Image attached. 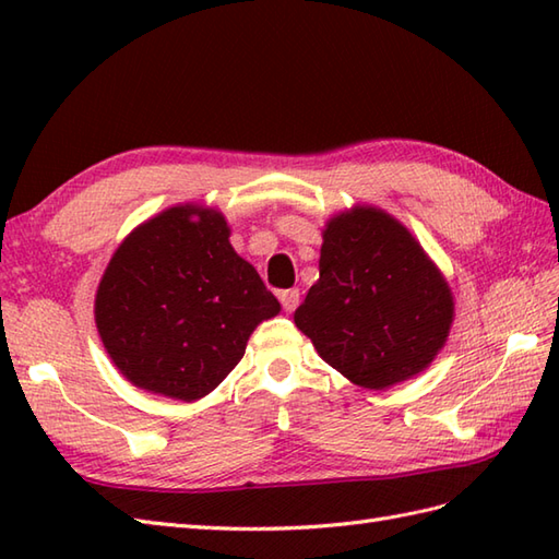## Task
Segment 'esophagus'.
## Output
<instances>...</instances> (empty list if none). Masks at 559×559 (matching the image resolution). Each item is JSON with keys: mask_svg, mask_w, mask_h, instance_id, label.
<instances>
[{"mask_svg": "<svg viewBox=\"0 0 559 559\" xmlns=\"http://www.w3.org/2000/svg\"><path fill=\"white\" fill-rule=\"evenodd\" d=\"M278 300H281V305H283V310L293 312L295 307H298V302H300V290H298V288L281 290V293H278Z\"/></svg>", "mask_w": 559, "mask_h": 559, "instance_id": "34e87169", "label": "esophagus"}]
</instances>
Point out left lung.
<instances>
[{
    "label": "left lung",
    "mask_w": 559,
    "mask_h": 559,
    "mask_svg": "<svg viewBox=\"0 0 559 559\" xmlns=\"http://www.w3.org/2000/svg\"><path fill=\"white\" fill-rule=\"evenodd\" d=\"M319 281L295 326L353 384L386 389L423 372L447 343L454 295L406 225L374 206L326 223Z\"/></svg>",
    "instance_id": "obj_1"
}]
</instances>
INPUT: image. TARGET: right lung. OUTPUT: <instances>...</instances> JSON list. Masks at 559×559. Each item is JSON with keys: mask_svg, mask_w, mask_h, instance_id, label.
<instances>
[{"mask_svg": "<svg viewBox=\"0 0 559 559\" xmlns=\"http://www.w3.org/2000/svg\"><path fill=\"white\" fill-rule=\"evenodd\" d=\"M221 211L165 209L117 247L96 293L105 350L129 382L197 401L242 360L257 324L281 312L235 252Z\"/></svg>", "mask_w": 559, "mask_h": 559, "instance_id": "1", "label": "right lung"}]
</instances>
